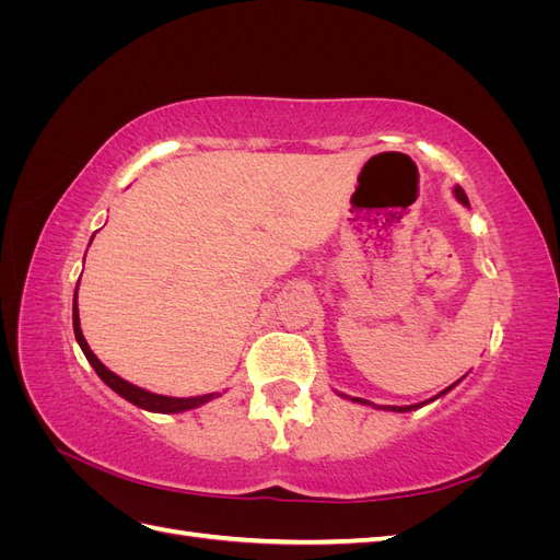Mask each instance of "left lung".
<instances>
[{
    "instance_id": "obj_1",
    "label": "left lung",
    "mask_w": 560,
    "mask_h": 560,
    "mask_svg": "<svg viewBox=\"0 0 560 560\" xmlns=\"http://www.w3.org/2000/svg\"><path fill=\"white\" fill-rule=\"evenodd\" d=\"M455 198H457V200H460V202H463V206H467V208H469V200H467V196H465V191L460 189V186H455ZM451 387H453V385H451ZM451 387H446V389H444V393H439L436 397H442V395H446ZM436 397H434V399H436ZM352 401H362V404H369V401H364V399H352ZM430 401H432V399H430ZM420 406H422V404H420ZM376 409H385V411H397V413H401V411H411V409H418V406H376Z\"/></svg>"
}]
</instances>
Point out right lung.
I'll use <instances>...</instances> for the list:
<instances>
[{"label":"right lung","mask_w":560,"mask_h":560,"mask_svg":"<svg viewBox=\"0 0 560 560\" xmlns=\"http://www.w3.org/2000/svg\"><path fill=\"white\" fill-rule=\"evenodd\" d=\"M72 322H74V336L77 341L83 350V354H86V360L91 362V366L95 369V374L103 378L116 395H121L124 399H128L130 404L140 406V409H147V411H154V413H179V411H189V409H196V406L206 404L210 399H214V395H202V397H163V395H154V393H147V389L132 385L124 378H118L116 374H112V371L100 362L93 350L89 348L86 338H83L81 334V325H79V308H77V294H74V308H72Z\"/></svg>","instance_id":"right-lung-1"}]
</instances>
